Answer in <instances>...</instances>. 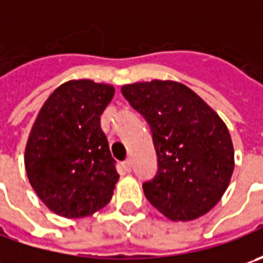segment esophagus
Wrapping results in <instances>:
<instances>
[{
  "mask_svg": "<svg viewBox=\"0 0 263 263\" xmlns=\"http://www.w3.org/2000/svg\"><path fill=\"white\" fill-rule=\"evenodd\" d=\"M123 167L126 170V173H130V171H132V162H130V159H127V161L123 162Z\"/></svg>",
  "mask_w": 263,
  "mask_h": 263,
  "instance_id": "1",
  "label": "esophagus"
}]
</instances>
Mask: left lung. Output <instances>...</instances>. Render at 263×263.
I'll use <instances>...</instances> for the list:
<instances>
[{"mask_svg":"<svg viewBox=\"0 0 263 263\" xmlns=\"http://www.w3.org/2000/svg\"><path fill=\"white\" fill-rule=\"evenodd\" d=\"M121 93L152 132L158 171L143 183L151 205L173 221L205 215L226 193L234 170L226 123L178 82H137L124 85Z\"/></svg>","mask_w":263,"mask_h":263,"instance_id":"1","label":"left lung"}]
</instances>
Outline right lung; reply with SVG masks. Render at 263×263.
<instances>
[{
  "label": "right lung",
  "instance_id": "1",
  "mask_svg": "<svg viewBox=\"0 0 263 263\" xmlns=\"http://www.w3.org/2000/svg\"><path fill=\"white\" fill-rule=\"evenodd\" d=\"M116 89L87 79L70 80L49 95L27 139L30 186L57 215L83 218L111 200L118 173L101 114Z\"/></svg>",
  "mask_w": 263,
  "mask_h": 263
}]
</instances>
